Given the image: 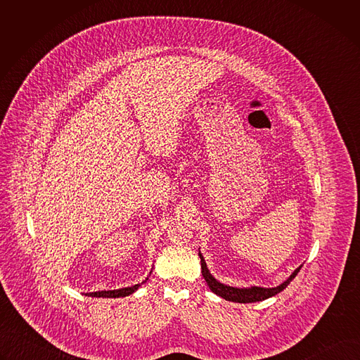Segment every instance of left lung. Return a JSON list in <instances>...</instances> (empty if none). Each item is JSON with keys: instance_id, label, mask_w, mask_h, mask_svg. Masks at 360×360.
<instances>
[{"instance_id": "1", "label": "left lung", "mask_w": 360, "mask_h": 360, "mask_svg": "<svg viewBox=\"0 0 360 360\" xmlns=\"http://www.w3.org/2000/svg\"><path fill=\"white\" fill-rule=\"evenodd\" d=\"M199 258H200V268H202V276L207 281L210 289L217 293L218 296L231 300V302H238V303H252V302H261L265 300L268 297H272L275 295H278L279 292H282L290 282L292 279L297 275V272L300 271L302 265L299 268H296L293 271V274L279 286L276 288H261V286H250V288H233V286H228L224 285L221 282H218L208 271L207 268V262H205L202 253L199 252Z\"/></svg>"}]
</instances>
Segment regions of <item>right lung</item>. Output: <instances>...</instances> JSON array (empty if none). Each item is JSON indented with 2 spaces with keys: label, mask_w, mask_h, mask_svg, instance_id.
<instances>
[{
  "label": "right lung",
  "mask_w": 360,
  "mask_h": 360,
  "mask_svg": "<svg viewBox=\"0 0 360 360\" xmlns=\"http://www.w3.org/2000/svg\"><path fill=\"white\" fill-rule=\"evenodd\" d=\"M148 279V278H146ZM145 282V281H143ZM142 282V283H143ZM141 286V283L129 286V288H122V289H114V290H98V292H91L86 293V296H92V297H124L128 295H132L138 288Z\"/></svg>",
  "instance_id": "obj_1"
}]
</instances>
